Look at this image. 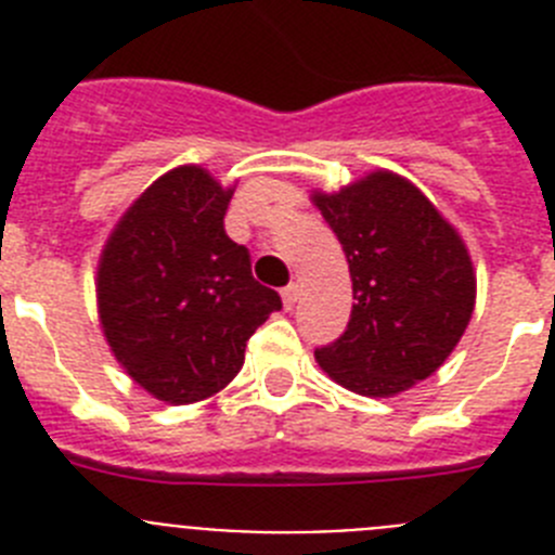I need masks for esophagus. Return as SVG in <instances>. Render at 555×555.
Wrapping results in <instances>:
<instances>
[{
	"mask_svg": "<svg viewBox=\"0 0 555 555\" xmlns=\"http://www.w3.org/2000/svg\"><path fill=\"white\" fill-rule=\"evenodd\" d=\"M281 297H283V306L294 308V302L300 300V286H297V283H288V286L281 292Z\"/></svg>",
	"mask_w": 555,
	"mask_h": 555,
	"instance_id": "obj_1",
	"label": "esophagus"
}]
</instances>
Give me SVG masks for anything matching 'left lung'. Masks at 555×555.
<instances>
[{
  "label": "left lung",
  "mask_w": 555,
  "mask_h": 555,
  "mask_svg": "<svg viewBox=\"0 0 555 555\" xmlns=\"http://www.w3.org/2000/svg\"><path fill=\"white\" fill-rule=\"evenodd\" d=\"M350 263L347 331L317 347L345 389L391 397L434 375L464 336L475 308L467 247L423 191L391 171L313 194Z\"/></svg>",
  "instance_id": "left-lung-1"
}]
</instances>
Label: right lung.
<instances>
[{
    "mask_svg": "<svg viewBox=\"0 0 555 555\" xmlns=\"http://www.w3.org/2000/svg\"><path fill=\"white\" fill-rule=\"evenodd\" d=\"M233 189L180 166L141 194L107 238L96 272L100 322L127 375L164 403H197L238 375L244 347L281 294L224 233Z\"/></svg>",
    "mask_w": 555,
    "mask_h": 555,
    "instance_id": "1",
    "label": "right lung"
}]
</instances>
